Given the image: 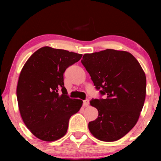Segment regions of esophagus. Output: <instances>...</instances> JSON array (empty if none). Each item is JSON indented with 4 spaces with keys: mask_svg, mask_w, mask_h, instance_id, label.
I'll list each match as a JSON object with an SVG mask.
<instances>
[{
    "mask_svg": "<svg viewBox=\"0 0 161 161\" xmlns=\"http://www.w3.org/2000/svg\"><path fill=\"white\" fill-rule=\"evenodd\" d=\"M83 105L84 107H88L89 105V100H85L83 102Z\"/></svg>",
    "mask_w": 161,
    "mask_h": 161,
    "instance_id": "1",
    "label": "esophagus"
}]
</instances>
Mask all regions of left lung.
<instances>
[{"label": "left lung", "mask_w": 161, "mask_h": 161, "mask_svg": "<svg viewBox=\"0 0 161 161\" xmlns=\"http://www.w3.org/2000/svg\"><path fill=\"white\" fill-rule=\"evenodd\" d=\"M81 62L95 88L106 95L91 100L98 117L88 123V129L102 141H118L131 131L141 114L146 95L144 71L131 53L113 49L85 54Z\"/></svg>", "instance_id": "8db88e82"}]
</instances>
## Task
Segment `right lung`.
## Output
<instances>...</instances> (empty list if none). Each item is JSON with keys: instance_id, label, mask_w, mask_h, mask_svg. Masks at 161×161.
<instances>
[{"instance_id": "right-lung-1", "label": "right lung", "mask_w": 161, "mask_h": 161, "mask_svg": "<svg viewBox=\"0 0 161 161\" xmlns=\"http://www.w3.org/2000/svg\"><path fill=\"white\" fill-rule=\"evenodd\" d=\"M82 57L68 50L43 47L32 54L20 72L16 96L20 115L34 136L51 142L66 134L69 119L83 102L71 99L64 73Z\"/></svg>"}]
</instances>
